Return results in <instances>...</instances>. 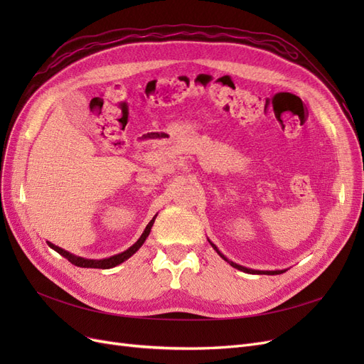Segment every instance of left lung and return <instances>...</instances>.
I'll use <instances>...</instances> for the list:
<instances>
[{"label": "left lung", "mask_w": 364, "mask_h": 364, "mask_svg": "<svg viewBox=\"0 0 364 364\" xmlns=\"http://www.w3.org/2000/svg\"><path fill=\"white\" fill-rule=\"evenodd\" d=\"M208 241H209V245H211V246L214 247V250L218 253L220 257H222L225 261H228V262L230 264V266L238 269V270H241V272H246V273H250V274H281V273H284V272H287V269H284V270H253V269H247V267H245V266H240V264H237V262H234V261H229V259L223 255V253L217 249V246L213 243L211 240L208 238Z\"/></svg>", "instance_id": "obj_1"}]
</instances>
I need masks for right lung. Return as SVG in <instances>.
<instances>
[{"label":"right lung","mask_w":364,"mask_h":364,"mask_svg":"<svg viewBox=\"0 0 364 364\" xmlns=\"http://www.w3.org/2000/svg\"><path fill=\"white\" fill-rule=\"evenodd\" d=\"M156 215H158V214H156ZM156 215L150 220L149 225H147L146 229H144V232L141 234V237L138 238V241H136L135 245H132L127 250L118 253V255L109 257V258H103V259H87V258H82V257L73 255V253L67 252L65 249H62V247H59V246H54L53 243H50V241H48V246H50L53 250H56L58 253H60L62 257L67 258L71 264H74V266H77V267H86V269H112V267L118 266V264H121V262H124L126 259H129L142 245H144V241L147 240V237H149V234H150V230H151V226H153V223H155Z\"/></svg>","instance_id":"add662e5"}]
</instances>
